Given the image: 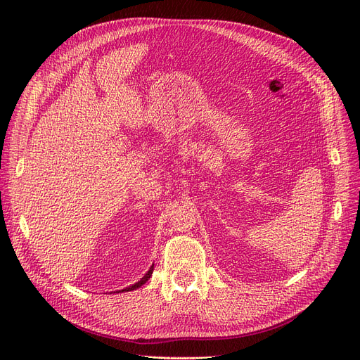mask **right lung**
<instances>
[{
    "mask_svg": "<svg viewBox=\"0 0 360 360\" xmlns=\"http://www.w3.org/2000/svg\"><path fill=\"white\" fill-rule=\"evenodd\" d=\"M151 274H153V267H151V269L147 271V274H146V276H144V277H143V278H141L139 283H136L134 286H129V288H127V289H124V290H121V292H128V290H134V289H139L140 286H143L144 283H146V281L150 278V276H151Z\"/></svg>",
    "mask_w": 360,
    "mask_h": 360,
    "instance_id": "obj_1",
    "label": "right lung"
}]
</instances>
